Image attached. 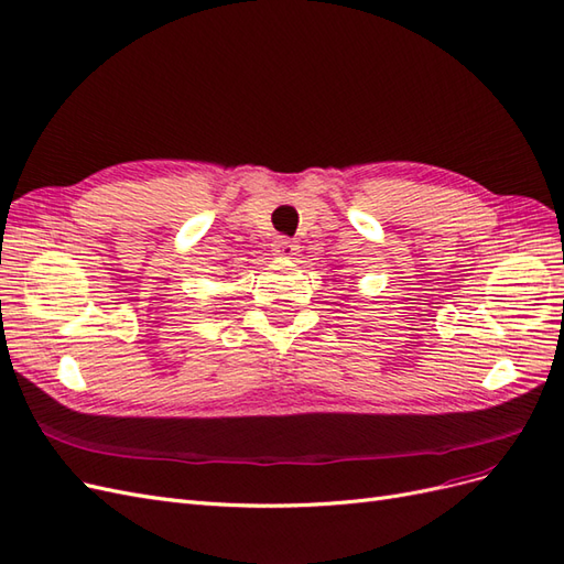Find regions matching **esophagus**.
I'll list each match as a JSON object with an SVG mask.
<instances>
[{
  "label": "esophagus",
  "mask_w": 564,
  "mask_h": 564,
  "mask_svg": "<svg viewBox=\"0 0 564 564\" xmlns=\"http://www.w3.org/2000/svg\"><path fill=\"white\" fill-rule=\"evenodd\" d=\"M272 251H275V256H280V259H294L299 253V245L289 240V237H280V240L272 245Z\"/></svg>",
  "instance_id": "1"
}]
</instances>
